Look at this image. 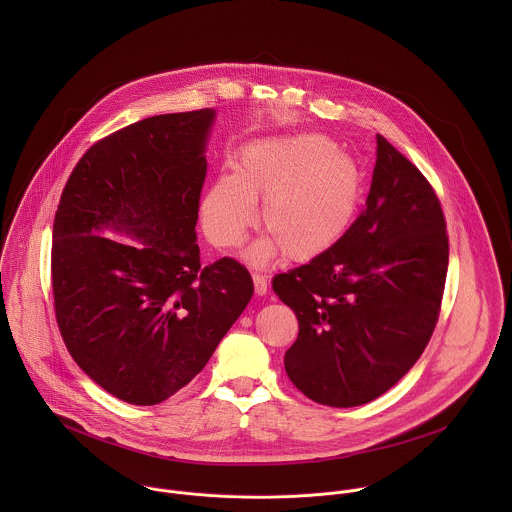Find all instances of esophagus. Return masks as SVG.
<instances>
[{"instance_id": "esophagus-1", "label": "esophagus", "mask_w": 512, "mask_h": 512, "mask_svg": "<svg viewBox=\"0 0 512 512\" xmlns=\"http://www.w3.org/2000/svg\"><path fill=\"white\" fill-rule=\"evenodd\" d=\"M254 280V292L256 295H266L268 293V280L262 274H252Z\"/></svg>"}]
</instances>
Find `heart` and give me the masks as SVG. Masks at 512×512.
Listing matches in <instances>:
<instances>
[{
	"label": "heart",
	"instance_id": "1",
	"mask_svg": "<svg viewBox=\"0 0 512 512\" xmlns=\"http://www.w3.org/2000/svg\"><path fill=\"white\" fill-rule=\"evenodd\" d=\"M363 195V173L353 157L321 134L260 140L244 147L234 175H222L201 205L203 228L219 248H234L254 222L268 238L252 250L254 262L280 250L292 262H309L343 240Z\"/></svg>",
	"mask_w": 512,
	"mask_h": 512
}]
</instances>
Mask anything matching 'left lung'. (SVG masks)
Here are the masks:
<instances>
[{"label": "left lung", "instance_id": "left-lung-1", "mask_svg": "<svg viewBox=\"0 0 512 512\" xmlns=\"http://www.w3.org/2000/svg\"><path fill=\"white\" fill-rule=\"evenodd\" d=\"M449 240L438 195L382 136L365 211L329 252L272 280L299 335L284 365L317 404L361 406L422 357L438 323Z\"/></svg>", "mask_w": 512, "mask_h": 512}]
</instances>
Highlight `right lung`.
I'll list each match as a JSON object with an SVG mask.
<instances>
[{"mask_svg":"<svg viewBox=\"0 0 512 512\" xmlns=\"http://www.w3.org/2000/svg\"><path fill=\"white\" fill-rule=\"evenodd\" d=\"M215 110L130 124L78 159L51 248L55 317L74 359L112 396L153 406L189 384L248 305L234 258L201 266L199 199ZM104 227L143 244L102 237Z\"/></svg>","mask_w":512,"mask_h":512,"instance_id":"right-lung-1","label":"right lung"}]
</instances>
